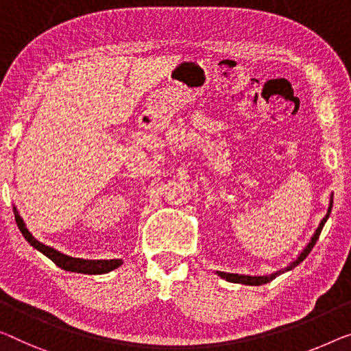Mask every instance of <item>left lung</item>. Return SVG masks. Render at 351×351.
I'll use <instances>...</instances> for the list:
<instances>
[{"instance_id": "1", "label": "left lung", "mask_w": 351, "mask_h": 351, "mask_svg": "<svg viewBox=\"0 0 351 351\" xmlns=\"http://www.w3.org/2000/svg\"><path fill=\"white\" fill-rule=\"evenodd\" d=\"M331 208H332V200H331V203H329L328 214H326L325 217H323V221L320 222V226H318V228L315 230V233H313V237L311 238L309 244H307V245H306V249L302 250V252L300 254V257H298L295 261H293V263H290V266H287V268H285L284 271H290V269H293V268H295V266L300 265L301 261L307 257V255L311 254L312 247H313V245H315L318 237H320V233H322V230H323V226H325L326 221H328V217H329V214H331ZM284 271H282V273H284ZM217 274L221 276L222 279H226V280H228V282H233V284H244V285H263V284H268V282H271L273 279H276V277L280 274V271H279V273H274V274H271V276H255V277H252V276H241V274L221 273V271H219Z\"/></svg>"}]
</instances>
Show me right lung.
<instances>
[{
	"mask_svg": "<svg viewBox=\"0 0 351 351\" xmlns=\"http://www.w3.org/2000/svg\"><path fill=\"white\" fill-rule=\"evenodd\" d=\"M15 213V222L20 228V232L25 237L26 241H28L34 249H38L45 257H49L56 266H60L61 269L71 271V273H82V274H106L110 271L117 269L119 265L123 263L121 260H80V258H72L67 257V255L58 252V250L49 247V245L39 243L33 234L28 232V228L25 227L23 219L19 216L17 209L14 208Z\"/></svg>",
	"mask_w": 351,
	"mask_h": 351,
	"instance_id": "right-lung-1",
	"label": "right lung"
}]
</instances>
